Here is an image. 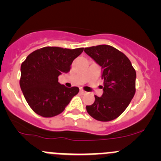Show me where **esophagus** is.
<instances>
[{
	"label": "esophagus",
	"instance_id": "esophagus-1",
	"mask_svg": "<svg viewBox=\"0 0 161 161\" xmlns=\"http://www.w3.org/2000/svg\"><path fill=\"white\" fill-rule=\"evenodd\" d=\"M80 92L82 94H86V93H87L86 92V91H84L83 90H80Z\"/></svg>",
	"mask_w": 161,
	"mask_h": 161
}]
</instances>
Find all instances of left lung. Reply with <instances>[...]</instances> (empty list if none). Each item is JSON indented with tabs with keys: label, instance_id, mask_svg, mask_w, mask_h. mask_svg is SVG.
Returning <instances> with one entry per match:
<instances>
[{
	"label": "left lung",
	"instance_id": "left-lung-1",
	"mask_svg": "<svg viewBox=\"0 0 161 161\" xmlns=\"http://www.w3.org/2000/svg\"><path fill=\"white\" fill-rule=\"evenodd\" d=\"M84 51L102 69L103 92L86 106L94 119L109 121L119 117L130 103L136 92V72L129 58L109 45L86 47Z\"/></svg>",
	"mask_w": 161,
	"mask_h": 161
}]
</instances>
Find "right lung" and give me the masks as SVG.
<instances>
[{"label": "right lung", "mask_w": 161, "mask_h": 161, "mask_svg": "<svg viewBox=\"0 0 161 161\" xmlns=\"http://www.w3.org/2000/svg\"><path fill=\"white\" fill-rule=\"evenodd\" d=\"M83 49L46 47L31 53L22 62L19 83L35 113L44 118L56 116L79 92L78 87L68 88L60 84L58 76L70 71L72 61Z\"/></svg>", "instance_id": "1"}]
</instances>
